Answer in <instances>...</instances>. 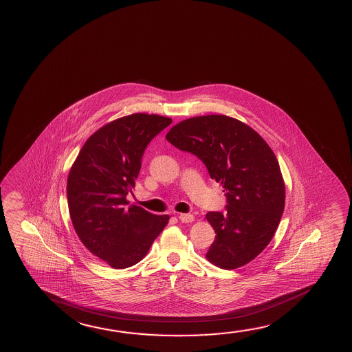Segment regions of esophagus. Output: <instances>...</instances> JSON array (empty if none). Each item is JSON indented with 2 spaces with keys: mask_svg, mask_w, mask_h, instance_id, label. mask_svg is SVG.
Listing matches in <instances>:
<instances>
[{
  "mask_svg": "<svg viewBox=\"0 0 352 352\" xmlns=\"http://www.w3.org/2000/svg\"><path fill=\"white\" fill-rule=\"evenodd\" d=\"M179 219L182 223H192L195 220V215H192V214H179Z\"/></svg>",
  "mask_w": 352,
  "mask_h": 352,
  "instance_id": "1",
  "label": "esophagus"
}]
</instances>
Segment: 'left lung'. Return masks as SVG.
I'll return each instance as SVG.
<instances>
[{
    "label": "left lung",
    "instance_id": "8db88e82",
    "mask_svg": "<svg viewBox=\"0 0 352 352\" xmlns=\"http://www.w3.org/2000/svg\"><path fill=\"white\" fill-rule=\"evenodd\" d=\"M166 140L198 157L223 186L225 212L207 214L217 234L208 261L223 269L253 261L273 239L284 212V179L270 146L250 126L223 115L184 120Z\"/></svg>",
    "mask_w": 352,
    "mask_h": 352
}]
</instances>
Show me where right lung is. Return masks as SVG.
<instances>
[{
  "label": "right lung",
  "mask_w": 352,
  "mask_h": 352,
  "mask_svg": "<svg viewBox=\"0 0 352 352\" xmlns=\"http://www.w3.org/2000/svg\"><path fill=\"white\" fill-rule=\"evenodd\" d=\"M173 120L133 113L98 129L85 142L71 168L67 201L73 228L94 256L115 269L142 261L166 226L155 215L126 199L151 140Z\"/></svg>",
  "instance_id": "1"
}]
</instances>
